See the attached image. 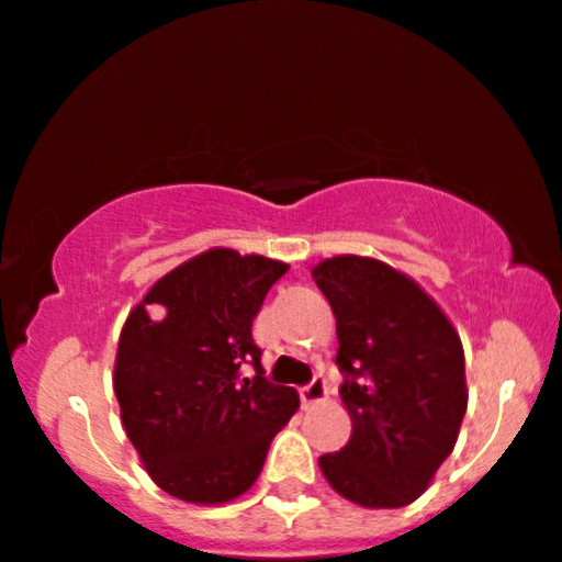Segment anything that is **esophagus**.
<instances>
[{
	"label": "esophagus",
	"mask_w": 562,
	"mask_h": 562,
	"mask_svg": "<svg viewBox=\"0 0 562 562\" xmlns=\"http://www.w3.org/2000/svg\"><path fill=\"white\" fill-rule=\"evenodd\" d=\"M326 394H329V383H326V375L324 373H316L311 383H305L301 389V402L303 407H314V404L324 402Z\"/></svg>",
	"instance_id": "esophagus-1"
}]
</instances>
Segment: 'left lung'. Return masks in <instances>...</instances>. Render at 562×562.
Segmentation results:
<instances>
[{
	"mask_svg": "<svg viewBox=\"0 0 562 562\" xmlns=\"http://www.w3.org/2000/svg\"><path fill=\"white\" fill-rule=\"evenodd\" d=\"M314 280L337 316L339 386L352 417L324 477L366 508H402L449 459L467 412L464 350L443 311L383 261L334 257Z\"/></svg>",
	"mask_w": 562,
	"mask_h": 562,
	"instance_id": "left-lung-1",
	"label": "left lung"
}]
</instances>
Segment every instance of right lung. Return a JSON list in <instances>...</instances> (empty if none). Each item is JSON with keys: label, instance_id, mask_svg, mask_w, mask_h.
<instances>
[{"label": "right lung", "instance_id": "add662e5", "mask_svg": "<svg viewBox=\"0 0 562 562\" xmlns=\"http://www.w3.org/2000/svg\"><path fill=\"white\" fill-rule=\"evenodd\" d=\"M285 272L212 248L155 282L126 318L113 392L145 470L173 498L215 506L246 493L301 407L295 389L267 381L251 334Z\"/></svg>", "mask_w": 562, "mask_h": 562}]
</instances>
